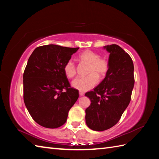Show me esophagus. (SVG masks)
<instances>
[{
	"mask_svg": "<svg viewBox=\"0 0 159 159\" xmlns=\"http://www.w3.org/2000/svg\"><path fill=\"white\" fill-rule=\"evenodd\" d=\"M84 95H85V93L83 92H79V96L81 97V96H83Z\"/></svg>",
	"mask_w": 159,
	"mask_h": 159,
	"instance_id": "1",
	"label": "esophagus"
}]
</instances>
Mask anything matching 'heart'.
<instances>
[{
	"instance_id": "1",
	"label": "heart",
	"mask_w": 159,
	"mask_h": 159,
	"mask_svg": "<svg viewBox=\"0 0 159 159\" xmlns=\"http://www.w3.org/2000/svg\"><path fill=\"white\" fill-rule=\"evenodd\" d=\"M80 62L88 65L85 77H80L73 80L72 85L80 92H86L93 88L98 82V76L103 77L109 70V63L106 59L100 58L98 53L87 50L81 52L79 56ZM65 75L68 79H72L76 76V69L72 61H68L63 67Z\"/></svg>"
}]
</instances>
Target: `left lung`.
<instances>
[{
    "mask_svg": "<svg viewBox=\"0 0 159 159\" xmlns=\"http://www.w3.org/2000/svg\"><path fill=\"white\" fill-rule=\"evenodd\" d=\"M103 48L110 54L109 70L93 91L85 93L91 100L85 110L86 124L96 131L109 129L119 121L130 103L134 84V65L130 55L116 44Z\"/></svg>",
    "mask_w": 159,
    "mask_h": 159,
    "instance_id": "obj_1",
    "label": "left lung"
}]
</instances>
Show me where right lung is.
I'll use <instances>...</instances> for the list:
<instances>
[{
    "instance_id": "add662e5",
    "label": "right lung",
    "mask_w": 159,
    "mask_h": 159,
    "mask_svg": "<svg viewBox=\"0 0 159 159\" xmlns=\"http://www.w3.org/2000/svg\"><path fill=\"white\" fill-rule=\"evenodd\" d=\"M79 48L49 44L36 48L29 57L23 74L24 102L40 126H61L79 96V91L70 87L63 71Z\"/></svg>"
}]
</instances>
